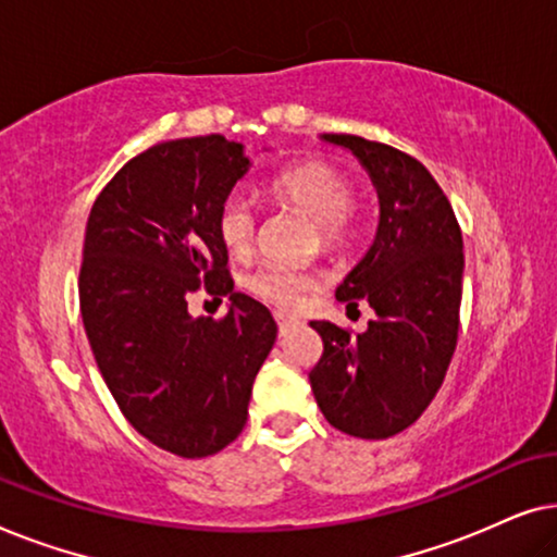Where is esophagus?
<instances>
[{
	"instance_id": "34e87169",
	"label": "esophagus",
	"mask_w": 557,
	"mask_h": 557,
	"mask_svg": "<svg viewBox=\"0 0 557 557\" xmlns=\"http://www.w3.org/2000/svg\"><path fill=\"white\" fill-rule=\"evenodd\" d=\"M273 317H276V324H278V334H286V332H288V330H292V326L296 324L292 317L281 314V311H278V314H273Z\"/></svg>"
}]
</instances>
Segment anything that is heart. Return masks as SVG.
Listing matches in <instances>:
<instances>
[{
	"label": "heart",
	"mask_w": 557,
	"mask_h": 557,
	"mask_svg": "<svg viewBox=\"0 0 557 557\" xmlns=\"http://www.w3.org/2000/svg\"><path fill=\"white\" fill-rule=\"evenodd\" d=\"M269 195L281 205H292L314 220L324 248L339 250L349 246L357 233L355 187L345 172L326 162H304L278 172L269 182ZM258 215L253 202L238 193L220 202L215 231L227 253L246 256L253 248ZM246 288L281 311H296L319 286V273L288 269L278 263H261L246 276Z\"/></svg>",
	"instance_id": "1"
}]
</instances>
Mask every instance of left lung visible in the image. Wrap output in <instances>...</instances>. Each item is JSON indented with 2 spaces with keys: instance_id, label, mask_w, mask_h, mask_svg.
Returning <instances> with one entry per match:
<instances>
[{
  "instance_id": "obj_1",
  "label": "left lung",
  "mask_w": 557,
  "mask_h": 557,
  "mask_svg": "<svg viewBox=\"0 0 557 557\" xmlns=\"http://www.w3.org/2000/svg\"><path fill=\"white\" fill-rule=\"evenodd\" d=\"M322 139L352 151L377 189L375 240L337 288L339 301H368L375 319L362 334L311 322L324 352L309 383L334 429L387 438L421 418L451 362L459 337L461 227L438 182L406 151L352 134Z\"/></svg>"
}]
</instances>
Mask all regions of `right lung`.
<instances>
[{
    "label": "right lung",
    "instance_id": "right-lung-1",
    "mask_svg": "<svg viewBox=\"0 0 557 557\" xmlns=\"http://www.w3.org/2000/svg\"><path fill=\"white\" fill-rule=\"evenodd\" d=\"M250 159L220 134L159 141L90 208L78 278L96 364L126 421L164 451L202 459L240 436L276 342L261 301L233 292L215 215ZM232 296L223 320L188 317L189 293Z\"/></svg>",
    "mask_w": 557,
    "mask_h": 557
}]
</instances>
